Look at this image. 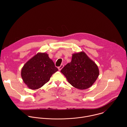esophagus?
Segmentation results:
<instances>
[{"instance_id":"1","label":"esophagus","mask_w":127,"mask_h":127,"mask_svg":"<svg viewBox=\"0 0 127 127\" xmlns=\"http://www.w3.org/2000/svg\"><path fill=\"white\" fill-rule=\"evenodd\" d=\"M63 67H64V65H63V64H61V66H59V67H58V69H59V70H61L63 68Z\"/></svg>"}]
</instances>
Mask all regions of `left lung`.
Masks as SVG:
<instances>
[{"mask_svg":"<svg viewBox=\"0 0 127 127\" xmlns=\"http://www.w3.org/2000/svg\"><path fill=\"white\" fill-rule=\"evenodd\" d=\"M61 72L71 85L81 90L91 87L99 74L97 65L83 51L72 54L71 62Z\"/></svg>","mask_w":127,"mask_h":127,"instance_id":"obj_1","label":"left lung"}]
</instances>
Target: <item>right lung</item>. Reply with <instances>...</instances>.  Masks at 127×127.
<instances>
[{
    "label": "right lung",
    "instance_id": "right-lung-1",
    "mask_svg": "<svg viewBox=\"0 0 127 127\" xmlns=\"http://www.w3.org/2000/svg\"><path fill=\"white\" fill-rule=\"evenodd\" d=\"M58 70L46 53H38L27 61L21 70V76L27 86L34 90L48 82Z\"/></svg>",
    "mask_w": 127,
    "mask_h": 127
}]
</instances>
